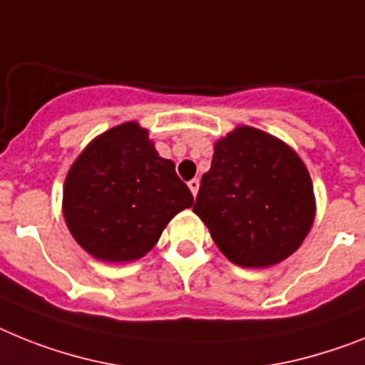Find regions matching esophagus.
Masks as SVG:
<instances>
[{
    "label": "esophagus",
    "mask_w": 365,
    "mask_h": 365,
    "mask_svg": "<svg viewBox=\"0 0 365 365\" xmlns=\"http://www.w3.org/2000/svg\"><path fill=\"white\" fill-rule=\"evenodd\" d=\"M187 185H189V189H191L192 197H197L198 189H200V180H198V178H192V180L187 183Z\"/></svg>",
    "instance_id": "34e87169"
}]
</instances>
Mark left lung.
I'll return each mask as SVG.
<instances>
[{
    "instance_id": "8db88e82",
    "label": "left lung",
    "mask_w": 365,
    "mask_h": 365,
    "mask_svg": "<svg viewBox=\"0 0 365 365\" xmlns=\"http://www.w3.org/2000/svg\"><path fill=\"white\" fill-rule=\"evenodd\" d=\"M192 211L230 262L269 267L292 256L310 232L314 185L295 150L240 125L215 143Z\"/></svg>"
}]
</instances>
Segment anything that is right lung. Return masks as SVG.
Returning a JSON list of instances; mask_svg holds the SVG:
<instances>
[{
  "label": "right lung",
  "instance_id": "right-lung-1",
  "mask_svg": "<svg viewBox=\"0 0 365 365\" xmlns=\"http://www.w3.org/2000/svg\"><path fill=\"white\" fill-rule=\"evenodd\" d=\"M192 195L170 159L159 158L148 130L124 122L88 143L63 189L66 226L93 258L124 263L154 249Z\"/></svg>",
  "mask_w": 365,
  "mask_h": 365
}]
</instances>
